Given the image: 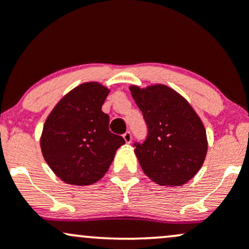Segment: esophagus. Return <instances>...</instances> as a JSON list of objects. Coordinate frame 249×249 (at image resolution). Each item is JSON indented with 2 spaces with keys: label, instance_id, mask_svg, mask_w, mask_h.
<instances>
[{
  "label": "esophagus",
  "instance_id": "34e87169",
  "mask_svg": "<svg viewBox=\"0 0 249 249\" xmlns=\"http://www.w3.org/2000/svg\"><path fill=\"white\" fill-rule=\"evenodd\" d=\"M123 138H124V141L127 142V144H130L131 141H132V134H131L130 131H127V132H125L123 134Z\"/></svg>",
  "mask_w": 249,
  "mask_h": 249
}]
</instances>
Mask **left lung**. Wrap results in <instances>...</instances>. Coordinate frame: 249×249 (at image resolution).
Segmentation results:
<instances>
[{"mask_svg":"<svg viewBox=\"0 0 249 249\" xmlns=\"http://www.w3.org/2000/svg\"><path fill=\"white\" fill-rule=\"evenodd\" d=\"M130 91L147 126L146 139L133 144L142 171L162 186L184 185L206 157L204 124L186 99L166 85H133Z\"/></svg>","mask_w":249,"mask_h":249,"instance_id":"8db88e82","label":"left lung"}]
</instances>
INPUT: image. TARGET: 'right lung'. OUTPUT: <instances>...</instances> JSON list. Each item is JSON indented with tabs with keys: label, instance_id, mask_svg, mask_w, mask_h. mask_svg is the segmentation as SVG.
<instances>
[{
	"label": "right lung",
	"instance_id": "1",
	"mask_svg": "<svg viewBox=\"0 0 249 249\" xmlns=\"http://www.w3.org/2000/svg\"><path fill=\"white\" fill-rule=\"evenodd\" d=\"M108 90L98 83L81 84L65 95L44 123L41 150L58 178L85 186L107 173L116 151L125 144L108 130L102 105Z\"/></svg>",
	"mask_w": 249,
	"mask_h": 249
}]
</instances>
